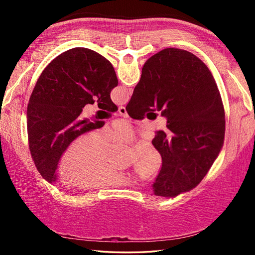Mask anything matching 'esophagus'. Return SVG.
Segmentation results:
<instances>
[{"instance_id":"obj_1","label":"esophagus","mask_w":255,"mask_h":255,"mask_svg":"<svg viewBox=\"0 0 255 255\" xmlns=\"http://www.w3.org/2000/svg\"><path fill=\"white\" fill-rule=\"evenodd\" d=\"M118 113L122 116V117H128V113H127V110L125 106H120L118 109Z\"/></svg>"}]
</instances>
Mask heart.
Returning a JSON list of instances; mask_svg holds the SVG:
<instances>
[{"mask_svg": "<svg viewBox=\"0 0 255 255\" xmlns=\"http://www.w3.org/2000/svg\"><path fill=\"white\" fill-rule=\"evenodd\" d=\"M133 128L127 122L115 123L101 136L95 132L84 133L73 139L63 154L57 165L59 180L69 186L78 185L83 189L127 186L136 182L129 172L111 164L115 146L106 144L116 141L133 140ZM161 165L157 150L151 144L140 145L137 150L135 169L143 177L155 175Z\"/></svg>", "mask_w": 255, "mask_h": 255, "instance_id": "obj_1", "label": "heart"}]
</instances>
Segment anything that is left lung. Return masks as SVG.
<instances>
[{"instance_id":"1","label":"left lung","mask_w":255,"mask_h":255,"mask_svg":"<svg viewBox=\"0 0 255 255\" xmlns=\"http://www.w3.org/2000/svg\"><path fill=\"white\" fill-rule=\"evenodd\" d=\"M118 85L113 65L99 53L74 48L61 53L42 71L27 105L30 155L38 172L55 182L60 155L76 137L104 126L101 120L83 119L86 104L117 112L111 91Z\"/></svg>"}]
</instances>
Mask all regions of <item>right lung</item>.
I'll use <instances>...</instances> for the list:
<instances>
[{
    "label": "right lung",
    "mask_w": 255,
    "mask_h": 255,
    "mask_svg": "<svg viewBox=\"0 0 255 255\" xmlns=\"http://www.w3.org/2000/svg\"><path fill=\"white\" fill-rule=\"evenodd\" d=\"M126 109L137 120L153 110L167 118L168 129L152 140L161 156L154 195L174 198L195 188L218 157L226 130L220 92L203 61L175 48L156 53L144 63Z\"/></svg>",
    "instance_id": "add662e5"
}]
</instances>
